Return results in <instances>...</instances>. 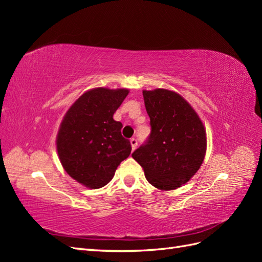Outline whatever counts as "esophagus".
I'll use <instances>...</instances> for the list:
<instances>
[{
	"label": "esophagus",
	"mask_w": 262,
	"mask_h": 262,
	"mask_svg": "<svg viewBox=\"0 0 262 262\" xmlns=\"http://www.w3.org/2000/svg\"><path fill=\"white\" fill-rule=\"evenodd\" d=\"M130 144H131L132 150H134V149L137 148V146H138V140L137 139H131L130 140Z\"/></svg>",
	"instance_id": "34e87169"
}]
</instances>
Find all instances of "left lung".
Listing matches in <instances>:
<instances>
[{"mask_svg":"<svg viewBox=\"0 0 262 262\" xmlns=\"http://www.w3.org/2000/svg\"><path fill=\"white\" fill-rule=\"evenodd\" d=\"M150 120V134L132 154L150 185L160 190L177 189L199 170L207 150V133L201 119L176 92L143 91Z\"/></svg>","mask_w":262,"mask_h":262,"instance_id":"obj_1","label":"left lung"}]
</instances>
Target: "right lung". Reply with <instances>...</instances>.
I'll return each instance as SVG.
<instances>
[{"mask_svg": "<svg viewBox=\"0 0 262 262\" xmlns=\"http://www.w3.org/2000/svg\"><path fill=\"white\" fill-rule=\"evenodd\" d=\"M129 90L97 87L85 92L70 107L60 124L57 150L63 168L81 185L98 189L115 176L131 153L114 114Z\"/></svg>", "mask_w": 262, "mask_h": 262, "instance_id": "right-lung-1", "label": "right lung"}]
</instances>
